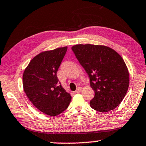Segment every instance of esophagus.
Returning a JSON list of instances; mask_svg holds the SVG:
<instances>
[{
	"label": "esophagus",
	"mask_w": 146,
	"mask_h": 146,
	"mask_svg": "<svg viewBox=\"0 0 146 146\" xmlns=\"http://www.w3.org/2000/svg\"><path fill=\"white\" fill-rule=\"evenodd\" d=\"M81 90H82L81 87H78L77 89V90H76V91H75V93H79V92H81Z\"/></svg>",
	"instance_id": "obj_1"
}]
</instances>
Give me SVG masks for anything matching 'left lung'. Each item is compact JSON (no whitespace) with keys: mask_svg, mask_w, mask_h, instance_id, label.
Returning a JSON list of instances; mask_svg holds the SVG:
<instances>
[{"mask_svg":"<svg viewBox=\"0 0 146 146\" xmlns=\"http://www.w3.org/2000/svg\"><path fill=\"white\" fill-rule=\"evenodd\" d=\"M90 78L94 97L91 108L100 112L116 108L127 94L129 73L121 56L106 46L77 44L71 48Z\"/></svg>","mask_w":146,"mask_h":146,"instance_id":"obj_1","label":"left lung"}]
</instances>
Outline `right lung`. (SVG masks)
Listing matches in <instances>:
<instances>
[{"mask_svg":"<svg viewBox=\"0 0 146 146\" xmlns=\"http://www.w3.org/2000/svg\"><path fill=\"white\" fill-rule=\"evenodd\" d=\"M67 50L66 46L41 52L33 58L23 75V89L28 98L38 110L50 116L64 111L71 100L57 77Z\"/></svg>","mask_w":146,"mask_h":146,"instance_id":"right-lung-1","label":"right lung"}]
</instances>
